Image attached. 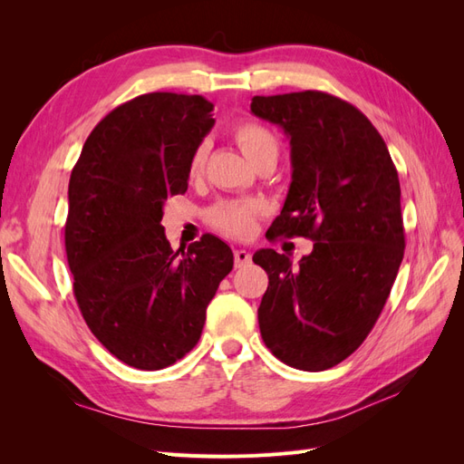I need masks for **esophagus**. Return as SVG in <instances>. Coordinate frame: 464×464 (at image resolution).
<instances>
[{
  "label": "esophagus",
  "mask_w": 464,
  "mask_h": 464,
  "mask_svg": "<svg viewBox=\"0 0 464 464\" xmlns=\"http://www.w3.org/2000/svg\"><path fill=\"white\" fill-rule=\"evenodd\" d=\"M249 263H251L249 251H246V249H236V251H234V265L237 266V269H240V266L249 265Z\"/></svg>",
  "instance_id": "esophagus-1"
}]
</instances>
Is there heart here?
Segmentation results:
<instances>
[{
    "instance_id": "obj_1",
    "label": "heart",
    "mask_w": 464,
    "mask_h": 464,
    "mask_svg": "<svg viewBox=\"0 0 464 464\" xmlns=\"http://www.w3.org/2000/svg\"><path fill=\"white\" fill-rule=\"evenodd\" d=\"M234 139L251 164H256L265 157H278L276 137L269 130L263 128L261 123L244 121L240 125H236ZM207 152V143H199L193 149L188 164V176L191 179L203 174ZM259 213L261 205L256 201H222L208 210V222L213 224L217 230L228 236L247 237L256 230V218L259 217Z\"/></svg>"
}]
</instances>
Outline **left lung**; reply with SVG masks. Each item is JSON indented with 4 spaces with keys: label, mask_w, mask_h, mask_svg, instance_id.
<instances>
[{
    "label": "left lung",
    "mask_w": 464,
    "mask_h": 464,
    "mask_svg": "<svg viewBox=\"0 0 464 464\" xmlns=\"http://www.w3.org/2000/svg\"><path fill=\"white\" fill-rule=\"evenodd\" d=\"M251 111L290 139L292 181L266 237L315 242L298 266L256 251L269 275L257 310L266 348L323 372L366 341L404 256L401 184L383 137L358 108L319 91L254 96Z\"/></svg>",
    "instance_id": "1"
}]
</instances>
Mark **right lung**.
Returning a JSON list of instances; mask_svg holds the SVG:
<instances>
[{
    "label": "right lung",
    "mask_w": 464,
    "mask_h": 464,
    "mask_svg": "<svg viewBox=\"0 0 464 464\" xmlns=\"http://www.w3.org/2000/svg\"><path fill=\"white\" fill-rule=\"evenodd\" d=\"M213 108L199 94L137 96L91 131L69 179L75 300L108 353L137 370L172 366L198 344L207 305L234 266L220 237L205 234L179 256L160 224L166 199L188 189Z\"/></svg>",
    "instance_id": "right-lung-1"
}]
</instances>
